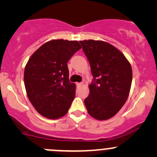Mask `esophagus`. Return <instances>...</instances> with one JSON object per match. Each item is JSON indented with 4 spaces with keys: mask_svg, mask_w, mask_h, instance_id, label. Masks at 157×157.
<instances>
[{
    "mask_svg": "<svg viewBox=\"0 0 157 157\" xmlns=\"http://www.w3.org/2000/svg\"><path fill=\"white\" fill-rule=\"evenodd\" d=\"M82 84H83V83H82V82H77V86H78V87H81V86H82Z\"/></svg>",
    "mask_w": 157,
    "mask_h": 157,
    "instance_id": "obj_1",
    "label": "esophagus"
}]
</instances>
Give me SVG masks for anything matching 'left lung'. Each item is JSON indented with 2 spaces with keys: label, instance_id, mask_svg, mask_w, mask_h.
Here are the masks:
<instances>
[{
  "label": "left lung",
  "instance_id": "obj_1",
  "mask_svg": "<svg viewBox=\"0 0 157 157\" xmlns=\"http://www.w3.org/2000/svg\"><path fill=\"white\" fill-rule=\"evenodd\" d=\"M94 79L84 102L88 113L98 120H109L125 103L132 82V68L125 55L102 40H81Z\"/></svg>",
  "mask_w": 157,
  "mask_h": 157
}]
</instances>
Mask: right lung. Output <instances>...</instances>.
<instances>
[{"instance_id":"1","label":"right lung","mask_w":157,"mask_h":157,"mask_svg":"<svg viewBox=\"0 0 157 157\" xmlns=\"http://www.w3.org/2000/svg\"><path fill=\"white\" fill-rule=\"evenodd\" d=\"M81 48L77 40H52L34 52L24 69L26 94L40 114L56 120L67 113L76 86L69 82L68 61Z\"/></svg>"}]
</instances>
